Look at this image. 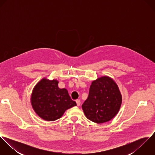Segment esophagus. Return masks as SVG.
Returning a JSON list of instances; mask_svg holds the SVG:
<instances>
[{
    "label": "esophagus",
    "mask_w": 155,
    "mask_h": 155,
    "mask_svg": "<svg viewBox=\"0 0 155 155\" xmlns=\"http://www.w3.org/2000/svg\"><path fill=\"white\" fill-rule=\"evenodd\" d=\"M76 103H77V106H79L80 105H81V100H79V99H78V100H76Z\"/></svg>",
    "instance_id": "esophagus-1"
}]
</instances>
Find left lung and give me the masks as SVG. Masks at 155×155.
I'll list each match as a JSON object with an SVG mask.
<instances>
[{
  "instance_id": "left-lung-1",
  "label": "left lung",
  "mask_w": 155,
  "mask_h": 155,
  "mask_svg": "<svg viewBox=\"0 0 155 155\" xmlns=\"http://www.w3.org/2000/svg\"><path fill=\"white\" fill-rule=\"evenodd\" d=\"M122 101L119 87L109 76H102L92 82L88 98L82 106L90 120L102 124L112 119L119 112Z\"/></svg>"
}]
</instances>
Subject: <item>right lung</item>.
Wrapping results in <instances>:
<instances>
[{
    "mask_svg": "<svg viewBox=\"0 0 155 155\" xmlns=\"http://www.w3.org/2000/svg\"><path fill=\"white\" fill-rule=\"evenodd\" d=\"M58 85L57 80L44 78L33 89L30 100L32 108L45 120H56L67 109L76 106L66 89L59 88Z\"/></svg>",
    "mask_w": 155,
    "mask_h": 155,
    "instance_id": "obj_1",
    "label": "right lung"
}]
</instances>
